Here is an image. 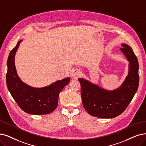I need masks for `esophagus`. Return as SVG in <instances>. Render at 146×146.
I'll return each mask as SVG.
<instances>
[{"label":"esophagus","mask_w":146,"mask_h":146,"mask_svg":"<svg viewBox=\"0 0 146 146\" xmlns=\"http://www.w3.org/2000/svg\"><path fill=\"white\" fill-rule=\"evenodd\" d=\"M80 71H78V69H73L72 71V75L74 78H78L80 75Z\"/></svg>","instance_id":"obj_1"}]
</instances>
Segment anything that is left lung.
I'll return each mask as SVG.
<instances>
[{"mask_svg": "<svg viewBox=\"0 0 146 146\" xmlns=\"http://www.w3.org/2000/svg\"><path fill=\"white\" fill-rule=\"evenodd\" d=\"M123 52L129 62V74L119 89L114 91L105 90L88 81L79 78L81 96L87 112L95 117L113 118L126 109L138 89L139 85L138 62L132 49L122 44Z\"/></svg>", "mask_w": 146, "mask_h": 146, "instance_id": "left-lung-1", "label": "left lung"}]
</instances>
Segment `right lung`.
Instances as JSON below:
<instances>
[{
    "label": "right lung",
    "mask_w": 146,
    "mask_h": 146,
    "mask_svg": "<svg viewBox=\"0 0 146 146\" xmlns=\"http://www.w3.org/2000/svg\"><path fill=\"white\" fill-rule=\"evenodd\" d=\"M22 40L19 41L11 51L7 61L6 81L8 89L14 100L25 112L35 115L51 113L56 108L59 95L70 78L59 80L44 88L36 89L23 83L17 74L14 56Z\"/></svg>",
    "instance_id": "1"
}]
</instances>
